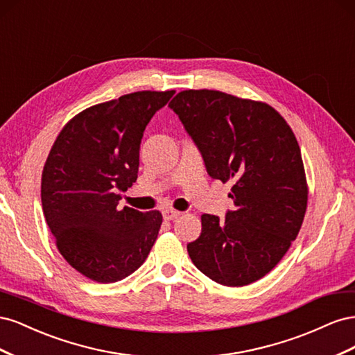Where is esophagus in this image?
<instances>
[{
    "instance_id": "esophagus-1",
    "label": "esophagus",
    "mask_w": 355,
    "mask_h": 355,
    "mask_svg": "<svg viewBox=\"0 0 355 355\" xmlns=\"http://www.w3.org/2000/svg\"><path fill=\"white\" fill-rule=\"evenodd\" d=\"M180 214H182V211H179V210H171V209H167V210H164V211H163V218H164L166 220H173V219L179 218Z\"/></svg>"
}]
</instances>
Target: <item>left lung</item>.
Listing matches in <instances>:
<instances>
[{"mask_svg":"<svg viewBox=\"0 0 355 355\" xmlns=\"http://www.w3.org/2000/svg\"><path fill=\"white\" fill-rule=\"evenodd\" d=\"M198 146L207 173L231 188L235 209L225 219L201 216L191 261L228 287L270 272L296 240L308 185L292 128L272 106L218 90H184L168 103Z\"/></svg>","mask_w":355,"mask_h":355,"instance_id":"left-lung-1","label":"left lung"}]
</instances>
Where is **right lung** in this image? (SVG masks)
Returning a JSON list of instances; mask_svg holds the SVG:
<instances>
[{
    "instance_id": "right-lung-1",
    "label": "right lung",
    "mask_w": 355,
    "mask_h": 355,
    "mask_svg": "<svg viewBox=\"0 0 355 355\" xmlns=\"http://www.w3.org/2000/svg\"><path fill=\"white\" fill-rule=\"evenodd\" d=\"M175 90L135 92L93 105L65 124L41 176L46 222L65 261L98 283L141 266L163 222L158 210L118 209L137 179L145 127Z\"/></svg>"
}]
</instances>
